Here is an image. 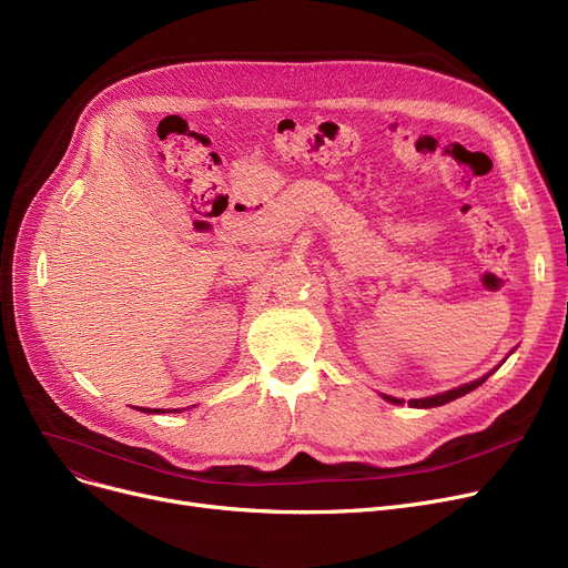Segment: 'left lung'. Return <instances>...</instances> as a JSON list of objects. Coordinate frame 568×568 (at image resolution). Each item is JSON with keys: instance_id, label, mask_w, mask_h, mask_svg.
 <instances>
[{"instance_id": "1", "label": "left lung", "mask_w": 568, "mask_h": 568, "mask_svg": "<svg viewBox=\"0 0 568 568\" xmlns=\"http://www.w3.org/2000/svg\"><path fill=\"white\" fill-rule=\"evenodd\" d=\"M490 377V373L486 375V377H481V379H476V382H471V384H463V386H458V389H452V392H446V394H439V396H433V398H419V400H409V407H437V405H444V403H452V400H456V398H460V396H465V394H469V392H474L476 386H481L486 379ZM386 400L389 403H400L398 398H392V396H384Z\"/></svg>"}]
</instances>
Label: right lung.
I'll list each match as a JSON object with an SVG mask.
<instances>
[{
  "mask_svg": "<svg viewBox=\"0 0 568 568\" xmlns=\"http://www.w3.org/2000/svg\"><path fill=\"white\" fill-rule=\"evenodd\" d=\"M142 412H159V409H146V407H142Z\"/></svg>",
  "mask_w": 568,
  "mask_h": 568,
  "instance_id": "add662e5",
  "label": "right lung"
}]
</instances>
